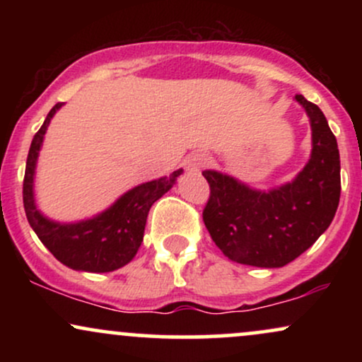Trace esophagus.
I'll return each instance as SVG.
<instances>
[{
    "instance_id": "1",
    "label": "esophagus",
    "mask_w": 362,
    "mask_h": 362,
    "mask_svg": "<svg viewBox=\"0 0 362 362\" xmlns=\"http://www.w3.org/2000/svg\"><path fill=\"white\" fill-rule=\"evenodd\" d=\"M187 163H189V167L192 168V170L204 168V167H207V165L211 163V156L207 155V153H204V151H195V153H192V155L189 156V161H187Z\"/></svg>"
}]
</instances>
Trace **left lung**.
<instances>
[{
    "label": "left lung",
    "instance_id": "8db88e82",
    "mask_svg": "<svg viewBox=\"0 0 362 362\" xmlns=\"http://www.w3.org/2000/svg\"><path fill=\"white\" fill-rule=\"evenodd\" d=\"M313 131L311 158L296 180L259 192L235 178L206 170L209 184L202 219L230 260L253 267H282L306 252L330 226L340 199L337 139L318 105L296 95Z\"/></svg>",
    "mask_w": 362,
    "mask_h": 362
}]
</instances>
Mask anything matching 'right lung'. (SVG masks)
<instances>
[{"instance_id":"right-lung-1","label":"right lung","mask_w":362,"mask_h":362,"mask_svg":"<svg viewBox=\"0 0 362 362\" xmlns=\"http://www.w3.org/2000/svg\"><path fill=\"white\" fill-rule=\"evenodd\" d=\"M61 105L62 103L59 102L52 107L42 127L35 132L30 149H28L23 177L25 214L40 242L61 264L86 272L115 271L134 259L136 252L143 243L149 207L172 189L182 170H177L170 177L134 187L127 194H124L110 209L88 221L76 224L49 221L37 211L34 204L32 182H34L35 161L45 129Z\"/></svg>"}]
</instances>
